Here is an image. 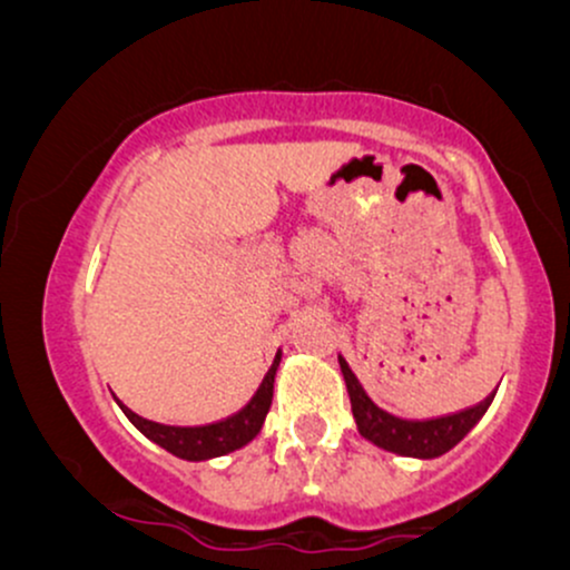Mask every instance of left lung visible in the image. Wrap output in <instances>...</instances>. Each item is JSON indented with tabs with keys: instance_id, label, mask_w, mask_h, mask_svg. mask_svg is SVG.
<instances>
[{
	"instance_id": "left-lung-1",
	"label": "left lung",
	"mask_w": 570,
	"mask_h": 570,
	"mask_svg": "<svg viewBox=\"0 0 570 570\" xmlns=\"http://www.w3.org/2000/svg\"><path fill=\"white\" fill-rule=\"evenodd\" d=\"M340 370H343L345 385H348L351 396V410L356 417L358 434L364 440H370L377 448L389 450V453L407 455V458H440L453 450L463 436L472 431L480 417L485 415L493 396H488L485 402L474 404V407L453 412V415H440V417H426V421H410V417H399L377 407L375 402L367 396V391L362 389L358 377L353 375L348 362L340 356Z\"/></svg>"
}]
</instances>
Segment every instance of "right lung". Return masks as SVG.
<instances>
[{"mask_svg": "<svg viewBox=\"0 0 570 570\" xmlns=\"http://www.w3.org/2000/svg\"><path fill=\"white\" fill-rule=\"evenodd\" d=\"M281 364V353L273 358V367L267 370L263 385L257 389V394L252 396V402L244 410H238L235 415L225 417V421L208 423V426H166V423L147 421V417L136 415L134 410H128L126 404H120V410L126 412L128 421L141 431L147 440L160 444L163 450L174 453L176 458H185V461H208V458L227 455L233 450L244 448L254 440V436L263 431L265 415L271 410L273 402V383H276V370Z\"/></svg>", "mask_w": 570, "mask_h": 570, "instance_id": "obj_1", "label": "right lung"}]
</instances>
